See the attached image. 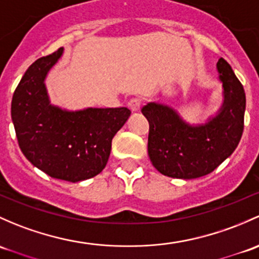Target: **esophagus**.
<instances>
[{"label": "esophagus", "mask_w": 259, "mask_h": 259, "mask_svg": "<svg viewBox=\"0 0 259 259\" xmlns=\"http://www.w3.org/2000/svg\"><path fill=\"white\" fill-rule=\"evenodd\" d=\"M141 104H143V102H141L140 98H133V99H130L129 103H127V107L130 108L132 111H138L139 109H140Z\"/></svg>", "instance_id": "1"}]
</instances>
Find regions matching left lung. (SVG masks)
Returning a JSON list of instances; mask_svg holds the SVG:
<instances>
[{
    "label": "left lung",
    "instance_id": "left-lung-1",
    "mask_svg": "<svg viewBox=\"0 0 259 259\" xmlns=\"http://www.w3.org/2000/svg\"><path fill=\"white\" fill-rule=\"evenodd\" d=\"M223 83V105L219 115L203 125L186 124L174 109L149 103L141 109L148 119V152L152 165L174 179H197L212 172L235 151L244 126L243 85L223 58L217 62Z\"/></svg>",
    "mask_w": 259,
    "mask_h": 259
}]
</instances>
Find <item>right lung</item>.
<instances>
[{
  "label": "right lung",
  "instance_id": "right-lung-1",
  "mask_svg": "<svg viewBox=\"0 0 259 259\" xmlns=\"http://www.w3.org/2000/svg\"><path fill=\"white\" fill-rule=\"evenodd\" d=\"M62 53L59 48L29 65L13 93L11 115L28 161L51 178L78 182L102 172L111 140L132 111L124 107L67 111L51 105L45 79Z\"/></svg>",
  "mask_w": 259,
  "mask_h": 259
}]
</instances>
